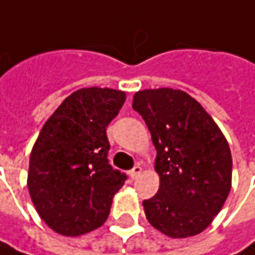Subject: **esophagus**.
Here are the masks:
<instances>
[{
	"label": "esophagus",
	"instance_id": "34e87169",
	"mask_svg": "<svg viewBox=\"0 0 255 255\" xmlns=\"http://www.w3.org/2000/svg\"><path fill=\"white\" fill-rule=\"evenodd\" d=\"M140 173H142V167H140V165H135V167L129 171V175H130L132 180H136L137 177L140 175Z\"/></svg>",
	"mask_w": 255,
	"mask_h": 255
}]
</instances>
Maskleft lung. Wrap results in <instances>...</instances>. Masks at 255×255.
Listing matches in <instances>:
<instances>
[{
  "label": "left lung",
  "instance_id": "obj_1",
  "mask_svg": "<svg viewBox=\"0 0 255 255\" xmlns=\"http://www.w3.org/2000/svg\"><path fill=\"white\" fill-rule=\"evenodd\" d=\"M132 107L145 120L156 149L159 189L142 203L148 222L170 238L203 232L232 186L227 137L202 104L181 90L137 91Z\"/></svg>",
  "mask_w": 255,
  "mask_h": 255
}]
</instances>
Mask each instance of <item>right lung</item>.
I'll return each instance as SVG.
<instances>
[{"label": "right lung", "mask_w": 255, "mask_h": 255, "mask_svg": "<svg viewBox=\"0 0 255 255\" xmlns=\"http://www.w3.org/2000/svg\"><path fill=\"white\" fill-rule=\"evenodd\" d=\"M126 93L80 88L46 120L28 162L27 187L34 209L52 231L78 237L101 227L126 175L107 161L106 128Z\"/></svg>", "instance_id": "right-lung-1"}]
</instances>
